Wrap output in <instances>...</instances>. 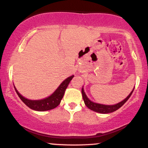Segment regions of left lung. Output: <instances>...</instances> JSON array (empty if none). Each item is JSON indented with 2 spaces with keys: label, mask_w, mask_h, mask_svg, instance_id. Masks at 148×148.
Here are the masks:
<instances>
[{
  "label": "left lung",
  "mask_w": 148,
  "mask_h": 148,
  "mask_svg": "<svg viewBox=\"0 0 148 148\" xmlns=\"http://www.w3.org/2000/svg\"><path fill=\"white\" fill-rule=\"evenodd\" d=\"M134 90V89H133V90L131 92V93L129 95L128 97H127L126 99H124L123 101H121V102L117 103V104H115V105H103V104H100V103H94L88 99V97L86 96V93L84 92V90L83 88L82 90H81V92H82L83 99H84L85 104L86 105V106H87L88 108H90V109L93 111L97 112V113H112V112L115 111L116 110H118V108H120L122 106H123L124 103L126 102L127 100L129 99V98L130 97V96L132 95Z\"/></svg>",
  "instance_id": "left-lung-1"
}]
</instances>
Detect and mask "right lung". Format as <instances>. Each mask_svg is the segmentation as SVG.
I'll use <instances>...</instances> for the list:
<instances>
[{
  "label": "right lung",
  "instance_id": "add662e5",
  "mask_svg": "<svg viewBox=\"0 0 148 148\" xmlns=\"http://www.w3.org/2000/svg\"><path fill=\"white\" fill-rule=\"evenodd\" d=\"M73 77H74V75L69 76L67 79H66L60 85V86L57 88L56 90L51 95L49 96V97L41 100H30L25 99V97H23V96H21L18 93V92L16 90V88H14L16 93H17L18 96L22 100V101L27 106L31 108V109L38 111H49V110H51L53 108H55L56 107H57L60 104L61 99L63 97L65 90L67 89L69 82H70V81L72 79Z\"/></svg>",
  "mask_w": 148,
  "mask_h": 148
}]
</instances>
